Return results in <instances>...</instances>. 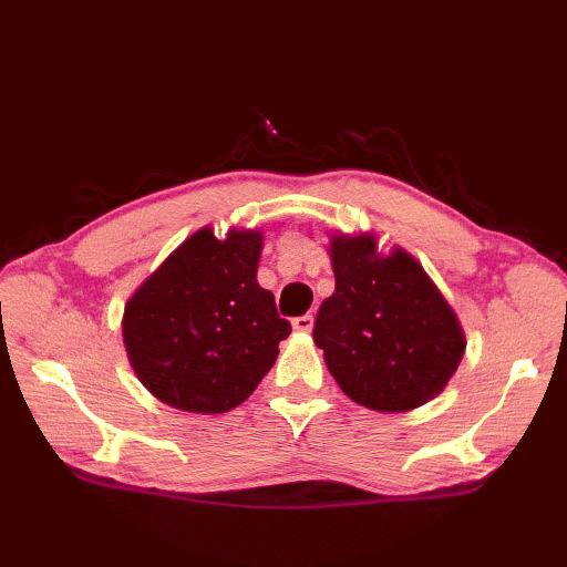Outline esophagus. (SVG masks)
<instances>
[{
	"instance_id": "esophagus-1",
	"label": "esophagus",
	"mask_w": 567,
	"mask_h": 567,
	"mask_svg": "<svg viewBox=\"0 0 567 567\" xmlns=\"http://www.w3.org/2000/svg\"><path fill=\"white\" fill-rule=\"evenodd\" d=\"M311 327H315V317L311 315H305V317H295L292 319V329L295 331H311Z\"/></svg>"
}]
</instances>
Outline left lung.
<instances>
[{
    "label": "left lung",
    "instance_id": "left-lung-1",
    "mask_svg": "<svg viewBox=\"0 0 567 567\" xmlns=\"http://www.w3.org/2000/svg\"><path fill=\"white\" fill-rule=\"evenodd\" d=\"M336 290L315 343L353 402L375 412L426 404L453 378L465 333L439 287L406 250L378 252L375 236H333Z\"/></svg>",
    "mask_w": 567,
    "mask_h": 567
}]
</instances>
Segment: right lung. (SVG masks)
Here are the masks:
<instances>
[{"mask_svg": "<svg viewBox=\"0 0 567 567\" xmlns=\"http://www.w3.org/2000/svg\"><path fill=\"white\" fill-rule=\"evenodd\" d=\"M260 231L199 228L124 309V346L138 380L183 412L224 414L246 402L292 327L258 285Z\"/></svg>", "mask_w": 567, "mask_h": 567, "instance_id": "right-lung-1", "label": "right lung"}]
</instances>
